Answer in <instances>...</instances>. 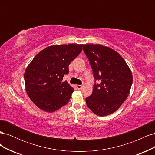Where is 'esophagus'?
<instances>
[{"label": "esophagus", "mask_w": 155, "mask_h": 155, "mask_svg": "<svg viewBox=\"0 0 155 155\" xmlns=\"http://www.w3.org/2000/svg\"><path fill=\"white\" fill-rule=\"evenodd\" d=\"M76 87L78 89V90H80V89L82 88V85H76Z\"/></svg>", "instance_id": "34e87169"}]
</instances>
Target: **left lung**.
Masks as SVG:
<instances>
[{
  "mask_svg": "<svg viewBox=\"0 0 155 155\" xmlns=\"http://www.w3.org/2000/svg\"><path fill=\"white\" fill-rule=\"evenodd\" d=\"M95 82L92 94L86 98L94 113L104 116L118 110L128 97L133 75L123 58L116 51L101 45H84Z\"/></svg>",
  "mask_w": 155,
  "mask_h": 155,
  "instance_id": "8db88e82",
  "label": "left lung"
}]
</instances>
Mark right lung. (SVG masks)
Listing matches in <instances>:
<instances>
[{"label": "right lung", "mask_w": 155, "mask_h": 155, "mask_svg": "<svg viewBox=\"0 0 155 155\" xmlns=\"http://www.w3.org/2000/svg\"><path fill=\"white\" fill-rule=\"evenodd\" d=\"M83 45H52L37 54L25 72L28 96L40 109L52 112L67 104L74 88L67 81L68 66L81 53Z\"/></svg>", "instance_id": "add662e5"}]
</instances>
